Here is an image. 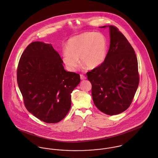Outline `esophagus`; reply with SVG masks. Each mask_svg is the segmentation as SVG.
Returning <instances> with one entry per match:
<instances>
[{"instance_id": "34e87169", "label": "esophagus", "mask_w": 158, "mask_h": 158, "mask_svg": "<svg viewBox=\"0 0 158 158\" xmlns=\"http://www.w3.org/2000/svg\"><path fill=\"white\" fill-rule=\"evenodd\" d=\"M80 78H81V80H86V77L84 75H83V74H80Z\"/></svg>"}]
</instances>
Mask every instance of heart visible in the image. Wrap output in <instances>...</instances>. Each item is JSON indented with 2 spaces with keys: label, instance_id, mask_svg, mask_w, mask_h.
<instances>
[{
  "label": "heart",
  "instance_id": "1",
  "mask_svg": "<svg viewBox=\"0 0 158 158\" xmlns=\"http://www.w3.org/2000/svg\"><path fill=\"white\" fill-rule=\"evenodd\" d=\"M66 51L63 53V62L68 70L75 71L81 63L89 69L100 66L105 61L108 52L105 36L100 32H85L68 40Z\"/></svg>",
  "mask_w": 158,
  "mask_h": 158
}]
</instances>
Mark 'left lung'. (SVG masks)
<instances>
[{"label":"left lung","mask_w":158,"mask_h":158,"mask_svg":"<svg viewBox=\"0 0 158 158\" xmlns=\"http://www.w3.org/2000/svg\"><path fill=\"white\" fill-rule=\"evenodd\" d=\"M109 28L110 45L106 59L86 75L92 85L95 105L102 113L113 115L130 107L139 86V75L133 47L116 27Z\"/></svg>","instance_id":"8db88e82"}]
</instances>
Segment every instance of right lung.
Segmentation results:
<instances>
[{"mask_svg":"<svg viewBox=\"0 0 158 158\" xmlns=\"http://www.w3.org/2000/svg\"><path fill=\"white\" fill-rule=\"evenodd\" d=\"M50 44L33 42L23 52L17 69V81L29 113L47 123L60 122L71 107V93L80 76L67 72Z\"/></svg>","mask_w":158,"mask_h":158,"instance_id":"1","label":"right lung"}]
</instances>
